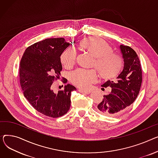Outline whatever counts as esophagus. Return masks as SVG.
<instances>
[{
  "label": "esophagus",
  "instance_id": "esophagus-1",
  "mask_svg": "<svg viewBox=\"0 0 158 158\" xmlns=\"http://www.w3.org/2000/svg\"><path fill=\"white\" fill-rule=\"evenodd\" d=\"M78 90L80 92H81V93H84V94H89L90 93V90H84L80 89H79Z\"/></svg>",
  "mask_w": 158,
  "mask_h": 158
}]
</instances>
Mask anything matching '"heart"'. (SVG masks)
Listing matches in <instances>:
<instances>
[{"label":"heart","mask_w":158,"mask_h":158,"mask_svg":"<svg viewBox=\"0 0 158 158\" xmlns=\"http://www.w3.org/2000/svg\"><path fill=\"white\" fill-rule=\"evenodd\" d=\"M79 47L93 57L92 67L96 68L101 78L109 80L115 77L123 68V59L113 52V49L104 40L96 38H85L80 41ZM60 62L66 68H71L76 62V53L71 48L65 50L60 55ZM97 80L94 69H77L71 75L73 85L89 89Z\"/></svg>","instance_id":"heart-1"}]
</instances>
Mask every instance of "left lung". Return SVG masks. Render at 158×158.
Segmentation results:
<instances>
[{"mask_svg": "<svg viewBox=\"0 0 158 158\" xmlns=\"http://www.w3.org/2000/svg\"><path fill=\"white\" fill-rule=\"evenodd\" d=\"M124 59V69L115 81H107L103 87L112 90L98 105V111L103 115L115 117L123 114L135 101L142 82L141 64L135 51L128 46L120 45Z\"/></svg>", "mask_w": 158, "mask_h": 158, "instance_id": "obj_1", "label": "left lung"}]
</instances>
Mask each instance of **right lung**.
Returning <instances> with one entry per match:
<instances>
[{"instance_id": "obj_1", "label": "right lung", "mask_w": 158, "mask_h": 158, "mask_svg": "<svg viewBox=\"0 0 158 158\" xmlns=\"http://www.w3.org/2000/svg\"><path fill=\"white\" fill-rule=\"evenodd\" d=\"M69 45L62 38L37 42L27 48L20 63V83L25 98L38 112L52 118L68 112L71 93L77 90L70 84L57 93L52 89L53 81L60 78V55Z\"/></svg>"}]
</instances>
